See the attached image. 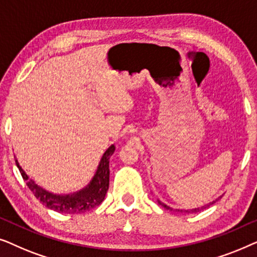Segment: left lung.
I'll return each mask as SVG.
<instances>
[{
	"label": "left lung",
	"mask_w": 257,
	"mask_h": 257,
	"mask_svg": "<svg viewBox=\"0 0 257 257\" xmlns=\"http://www.w3.org/2000/svg\"><path fill=\"white\" fill-rule=\"evenodd\" d=\"M220 198H221V196H220ZM220 198H219V199H220ZM219 199L214 200V201L209 202V203H207V205L202 206V207H200V208H193V209H187V210H182V209H175V212H179V213H198V212H200V210H201V209H203V208H207V207L212 206L213 203H215V201H217V200H219ZM158 203H159L160 206H163L164 208H166V209H170V210H173V208H171V207H168L167 205H165V203H164V202H161L160 200H158Z\"/></svg>",
	"instance_id": "obj_1"
}]
</instances>
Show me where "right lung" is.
Wrapping results in <instances>:
<instances>
[{
	"mask_svg": "<svg viewBox=\"0 0 257 257\" xmlns=\"http://www.w3.org/2000/svg\"><path fill=\"white\" fill-rule=\"evenodd\" d=\"M114 150V145H111L105 151L100 159L99 166L97 168L96 174H94L92 180L90 181V184L85 188L68 195H58L45 191L37 184H35V181L29 179L17 160L16 165L19 167L22 178L27 181L28 187L34 193L36 199L40 200L43 205H45V207L62 214H79L99 206L104 201L108 185H110L108 163H110V157L113 154Z\"/></svg>",
	"mask_w": 257,
	"mask_h": 257,
	"instance_id": "1",
	"label": "right lung"
}]
</instances>
